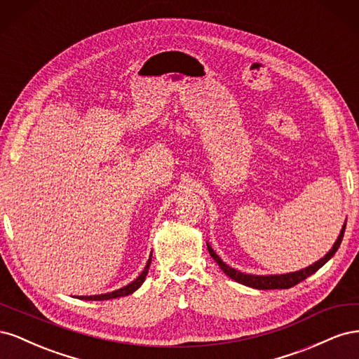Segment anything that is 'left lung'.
Returning a JSON list of instances; mask_svg holds the SVG:
<instances>
[{"mask_svg":"<svg viewBox=\"0 0 359 359\" xmlns=\"http://www.w3.org/2000/svg\"><path fill=\"white\" fill-rule=\"evenodd\" d=\"M344 229H346V223L343 226V229H341L339 238H337L335 244L332 245V248L330 250V252L325 255V257H322L320 260H318V262H314L313 265H310L307 268H304L301 271H297V273H289V274H283V276H252V274H243V273H240V271H236V269L231 268L229 265H226L223 260L215 255L214 250L208 244H206V245H208V252H210L211 257L215 260L217 264H219V266L223 269V273L227 277H231L232 280L238 281V283L250 286V287H255V289H260V290L289 289L292 286L301 283L302 280H306L307 277H310L311 274L316 273L319 268H322L325 264L328 262V260L335 255V252H337V250H339V247L341 244Z\"/></svg>","mask_w":359,"mask_h":359,"instance_id":"left-lung-1","label":"left lung"}]
</instances>
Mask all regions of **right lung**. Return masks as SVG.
<instances>
[{
  "label": "right lung",
  "mask_w": 359,
  "mask_h": 359,
  "mask_svg": "<svg viewBox=\"0 0 359 359\" xmlns=\"http://www.w3.org/2000/svg\"><path fill=\"white\" fill-rule=\"evenodd\" d=\"M153 256V255H151ZM151 256L148 259V264L145 266V269L142 271V274H140L135 281H132V283L118 289V290H114L111 293H104V295H94V297H79L81 299H86V301H104V299H112V298H119V297H126V295H130V293H133L135 290H137L140 287V285L144 283V280L148 274V269H149V265H151Z\"/></svg>",
  "instance_id": "add662e5"
}]
</instances>
